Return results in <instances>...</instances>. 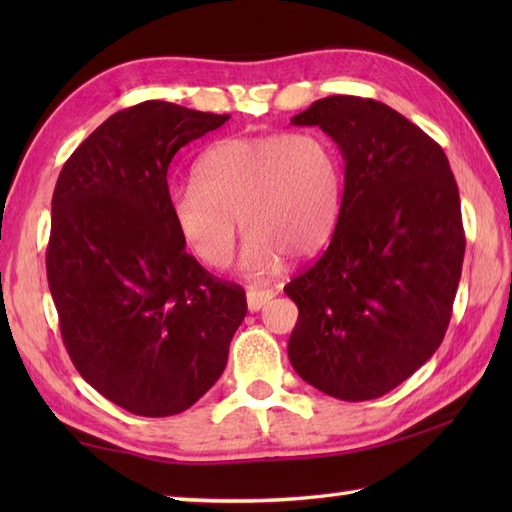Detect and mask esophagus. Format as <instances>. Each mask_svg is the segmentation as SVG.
<instances>
[{
	"label": "esophagus",
	"instance_id": "obj_1",
	"mask_svg": "<svg viewBox=\"0 0 512 512\" xmlns=\"http://www.w3.org/2000/svg\"><path fill=\"white\" fill-rule=\"evenodd\" d=\"M275 297L273 290H262V288H250L246 292V301H248V310L250 312H257L262 310L266 303H270V299Z\"/></svg>",
	"mask_w": 512,
	"mask_h": 512
}]
</instances>
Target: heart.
Instances as JSON below:
<instances>
[{"label":"heart","instance_id":"b5f03b06","mask_svg":"<svg viewBox=\"0 0 512 512\" xmlns=\"http://www.w3.org/2000/svg\"><path fill=\"white\" fill-rule=\"evenodd\" d=\"M195 180L169 189L184 242L211 268L233 257L237 217L246 235L239 266L270 275L286 255L308 257L328 242L341 211L343 171L319 134L226 138L204 151Z\"/></svg>","mask_w":512,"mask_h":512}]
</instances>
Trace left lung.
Instances as JSON below:
<instances>
[{
	"instance_id": "obj_1",
	"label": "left lung",
	"mask_w": 512,
	"mask_h": 512,
	"mask_svg": "<svg viewBox=\"0 0 512 512\" xmlns=\"http://www.w3.org/2000/svg\"><path fill=\"white\" fill-rule=\"evenodd\" d=\"M290 123L334 140L345 187L328 250L284 288L299 308L288 358L323 394L372 400L449 328L466 244L458 184L436 140L385 103L328 96Z\"/></svg>"
}]
</instances>
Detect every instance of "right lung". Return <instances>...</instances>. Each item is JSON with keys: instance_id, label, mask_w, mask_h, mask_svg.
<instances>
[{"instance_id": "add662e5", "label": "right lung", "mask_w": 512, "mask_h": 512, "mask_svg": "<svg viewBox=\"0 0 512 512\" xmlns=\"http://www.w3.org/2000/svg\"><path fill=\"white\" fill-rule=\"evenodd\" d=\"M226 114L145 101L96 127L52 195L48 286L74 367L136 416L189 409L222 376L246 292L184 250L169 209L176 151Z\"/></svg>"}]
</instances>
